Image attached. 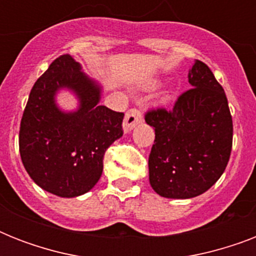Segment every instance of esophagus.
Here are the masks:
<instances>
[{"label":"esophagus","instance_id":"1","mask_svg":"<svg viewBox=\"0 0 256 256\" xmlns=\"http://www.w3.org/2000/svg\"><path fill=\"white\" fill-rule=\"evenodd\" d=\"M142 122V112L136 108H130L124 120V132H130L132 128H136V124Z\"/></svg>","mask_w":256,"mask_h":256}]
</instances>
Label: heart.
Here are the masks:
<instances>
[{"instance_id":"b5f03b06","label":"heart","mask_w":256,"mask_h":256,"mask_svg":"<svg viewBox=\"0 0 256 256\" xmlns=\"http://www.w3.org/2000/svg\"><path fill=\"white\" fill-rule=\"evenodd\" d=\"M158 86H160V82L152 81V82H148V84H146L144 88H146V90H152V88H158ZM166 98H168V96H166Z\"/></svg>"}]
</instances>
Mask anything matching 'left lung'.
I'll use <instances>...</instances> for the list:
<instances>
[{"label": "left lung", "instance_id": "obj_1", "mask_svg": "<svg viewBox=\"0 0 256 256\" xmlns=\"http://www.w3.org/2000/svg\"><path fill=\"white\" fill-rule=\"evenodd\" d=\"M190 88L171 112L156 108L144 116L156 130L148 156V179L164 198L188 199L207 191L230 160L232 118L224 90L210 68L194 62Z\"/></svg>", "mask_w": 256, "mask_h": 256}]
</instances>
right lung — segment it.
Listing matches in <instances>:
<instances>
[{"label":"right lung","instance_id":"right-lung-1","mask_svg":"<svg viewBox=\"0 0 256 256\" xmlns=\"http://www.w3.org/2000/svg\"><path fill=\"white\" fill-rule=\"evenodd\" d=\"M64 90L78 98L76 110L58 106ZM100 96L102 86L69 54L54 60L34 84L21 120L20 154L30 178L50 194L74 198L100 180L104 152L124 134V112L100 104Z\"/></svg>","mask_w":256,"mask_h":256}]
</instances>
